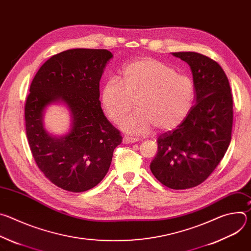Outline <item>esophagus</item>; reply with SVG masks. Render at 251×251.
<instances>
[{"mask_svg": "<svg viewBox=\"0 0 251 251\" xmlns=\"http://www.w3.org/2000/svg\"><path fill=\"white\" fill-rule=\"evenodd\" d=\"M137 141H139V139H137V138H133V137H129V136L123 137V143H125V144H130V143H135Z\"/></svg>", "mask_w": 251, "mask_h": 251, "instance_id": "1", "label": "esophagus"}]
</instances>
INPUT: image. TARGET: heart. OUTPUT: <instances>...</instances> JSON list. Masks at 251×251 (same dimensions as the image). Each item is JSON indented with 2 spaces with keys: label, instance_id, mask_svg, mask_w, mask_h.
Returning <instances> with one entry per match:
<instances>
[{
  "label": "heart",
  "instance_id": "heart-1",
  "mask_svg": "<svg viewBox=\"0 0 251 251\" xmlns=\"http://www.w3.org/2000/svg\"><path fill=\"white\" fill-rule=\"evenodd\" d=\"M195 100L193 80L177 74L175 67L155 58H143L124 66L122 80L107 81L102 90V105L112 122L122 119L121 128L131 134H145L155 127L169 131L180 125L190 113Z\"/></svg>",
  "mask_w": 251,
  "mask_h": 251
}]
</instances>
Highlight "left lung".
<instances>
[{"label": "left lung", "mask_w": 251, "mask_h": 251, "mask_svg": "<svg viewBox=\"0 0 251 251\" xmlns=\"http://www.w3.org/2000/svg\"><path fill=\"white\" fill-rule=\"evenodd\" d=\"M173 54L191 66L197 102L180 125L158 137V153L150 169L166 187L185 190L205 181L229 146L232 94L216 60L198 52Z\"/></svg>", "instance_id": "8db88e82"}]
</instances>
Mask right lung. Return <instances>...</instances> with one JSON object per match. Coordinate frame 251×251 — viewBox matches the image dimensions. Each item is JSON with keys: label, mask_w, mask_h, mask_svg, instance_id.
<instances>
[{"label": "right lung", "mask_w": 251, "mask_h": 251, "mask_svg": "<svg viewBox=\"0 0 251 251\" xmlns=\"http://www.w3.org/2000/svg\"><path fill=\"white\" fill-rule=\"evenodd\" d=\"M112 56L107 50H64L48 59L30 83L25 104L28 145L39 169L65 191L80 193L98 185L122 142L99 100V81ZM56 100L67 103L74 119L62 138L51 137L41 121L45 106Z\"/></svg>", "instance_id": "obj_1"}]
</instances>
